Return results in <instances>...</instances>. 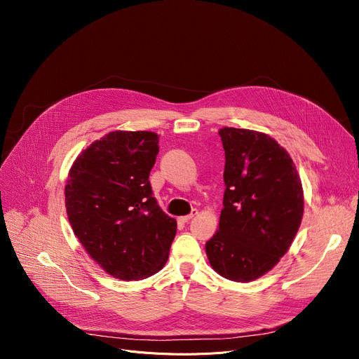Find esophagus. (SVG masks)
<instances>
[{"label":"esophagus","mask_w":359,"mask_h":359,"mask_svg":"<svg viewBox=\"0 0 359 359\" xmlns=\"http://www.w3.org/2000/svg\"><path fill=\"white\" fill-rule=\"evenodd\" d=\"M197 215H198V210H197V209H193L190 215L183 216V217H179V222H182V223H189V222H190L194 216H197Z\"/></svg>","instance_id":"1"}]
</instances>
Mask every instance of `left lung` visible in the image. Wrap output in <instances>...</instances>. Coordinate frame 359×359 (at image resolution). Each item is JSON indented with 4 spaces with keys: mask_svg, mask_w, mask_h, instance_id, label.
Returning <instances> with one entry per match:
<instances>
[{
    "mask_svg": "<svg viewBox=\"0 0 359 359\" xmlns=\"http://www.w3.org/2000/svg\"><path fill=\"white\" fill-rule=\"evenodd\" d=\"M226 153L219 230L206 243L212 269L236 283L273 270L291 247L304 215V190L288 151L270 135L219 130Z\"/></svg>",
    "mask_w": 359,
    "mask_h": 359,
    "instance_id": "obj_1",
    "label": "left lung"
}]
</instances>
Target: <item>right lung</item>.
I'll use <instances>...</instances> for the list:
<instances>
[{
  "label": "right lung",
  "mask_w": 359,
  "mask_h": 359,
  "mask_svg": "<svg viewBox=\"0 0 359 359\" xmlns=\"http://www.w3.org/2000/svg\"><path fill=\"white\" fill-rule=\"evenodd\" d=\"M159 135L114 130L74 161L65 184L68 220L89 257L122 281L147 278L169 257L177 223L151 197Z\"/></svg>",
  "instance_id": "obj_1"
}]
</instances>
